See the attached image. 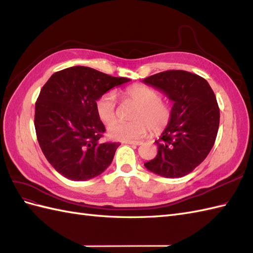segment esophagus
<instances>
[{
  "label": "esophagus",
  "instance_id": "esophagus-1",
  "mask_svg": "<svg viewBox=\"0 0 253 253\" xmlns=\"http://www.w3.org/2000/svg\"><path fill=\"white\" fill-rule=\"evenodd\" d=\"M126 143L131 144V145H140L141 144L140 141H126Z\"/></svg>",
  "mask_w": 253,
  "mask_h": 253
}]
</instances>
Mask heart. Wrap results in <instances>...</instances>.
Masks as SVG:
<instances>
[{
  "instance_id": "1",
  "label": "heart",
  "mask_w": 253,
  "mask_h": 253,
  "mask_svg": "<svg viewBox=\"0 0 253 253\" xmlns=\"http://www.w3.org/2000/svg\"><path fill=\"white\" fill-rule=\"evenodd\" d=\"M125 99L136 104L131 114V122H117L112 125L108 133L112 139L132 141L140 139L149 128L159 133L170 124L172 109L169 103L162 100L156 89L136 84L124 91ZM96 113L104 125H111L117 118L116 94L110 90L97 99Z\"/></svg>"
}]
</instances>
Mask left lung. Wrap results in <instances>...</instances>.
<instances>
[{
    "instance_id": "8db88e82",
    "label": "left lung",
    "mask_w": 253,
    "mask_h": 253,
    "mask_svg": "<svg viewBox=\"0 0 253 253\" xmlns=\"http://www.w3.org/2000/svg\"><path fill=\"white\" fill-rule=\"evenodd\" d=\"M174 102L170 124L156 140L157 155L144 167L167 178L182 177L208 156L219 126V109L209 83L186 71H167L142 80Z\"/></svg>"
}]
</instances>
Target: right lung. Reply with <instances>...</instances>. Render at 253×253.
<instances>
[{"label": "right lung", "instance_id": "1", "mask_svg": "<svg viewBox=\"0 0 253 253\" xmlns=\"http://www.w3.org/2000/svg\"><path fill=\"white\" fill-rule=\"evenodd\" d=\"M128 81L73 66L55 73L44 84L35 109L37 138L48 163L67 179L94 178L111 165L120 143L99 140L105 127L96 113V101Z\"/></svg>", "mask_w": 253, "mask_h": 253}]
</instances>
